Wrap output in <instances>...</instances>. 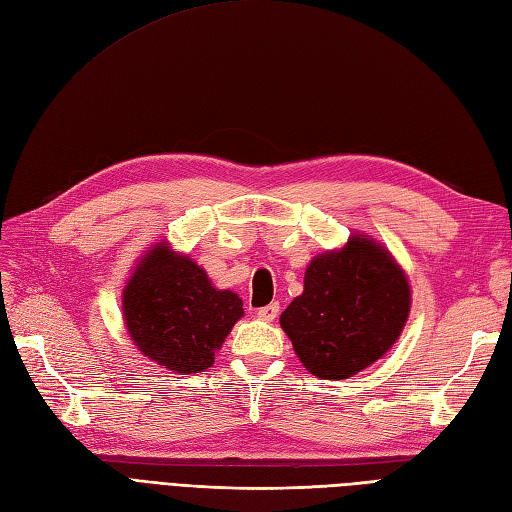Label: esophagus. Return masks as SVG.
Segmentation results:
<instances>
[{
	"instance_id": "obj_1",
	"label": "esophagus",
	"mask_w": 512,
	"mask_h": 512,
	"mask_svg": "<svg viewBox=\"0 0 512 512\" xmlns=\"http://www.w3.org/2000/svg\"><path fill=\"white\" fill-rule=\"evenodd\" d=\"M277 314H280V303H269V305L258 309V318L265 322H273L277 318Z\"/></svg>"
}]
</instances>
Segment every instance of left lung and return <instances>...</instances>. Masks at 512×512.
<instances>
[{"instance_id": "left-lung-1", "label": "left lung", "mask_w": 512, "mask_h": 512, "mask_svg": "<svg viewBox=\"0 0 512 512\" xmlns=\"http://www.w3.org/2000/svg\"><path fill=\"white\" fill-rule=\"evenodd\" d=\"M410 314V284L367 235L316 256L303 294L280 316L299 361L322 380H346L391 350Z\"/></svg>"}]
</instances>
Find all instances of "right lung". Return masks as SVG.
<instances>
[{"label": "right lung", "instance_id": "add662e5", "mask_svg": "<svg viewBox=\"0 0 512 512\" xmlns=\"http://www.w3.org/2000/svg\"><path fill=\"white\" fill-rule=\"evenodd\" d=\"M123 320L134 346L151 361L198 374L243 316V301L218 290L196 262L160 241L138 262L121 297Z\"/></svg>", "mask_w": 512, "mask_h": 512}]
</instances>
